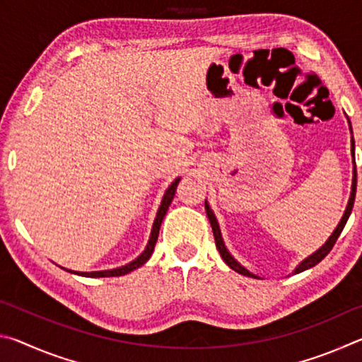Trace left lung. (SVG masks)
I'll list each match as a JSON object with an SVG mask.
<instances>
[{
  "label": "left lung",
  "instance_id": "8db88e82",
  "mask_svg": "<svg viewBox=\"0 0 362 362\" xmlns=\"http://www.w3.org/2000/svg\"><path fill=\"white\" fill-rule=\"evenodd\" d=\"M350 131H351V124H350ZM351 146H353L351 151H353V156H354V140H353V139H351ZM353 174H354V177H353L351 196H350V201H348L346 211H345V214H343V217H341V220H340L339 226H337L335 231L332 233V236L329 238L327 243L324 244V246H322L320 250H316V252H315L313 255H310L308 259H305L302 263H300V265L296 268V273L305 272V269H308V268H311V267L317 265V263H320V262L324 259V257H326V255L330 252V250H332L334 244L337 243V240H339L340 233H341V230H343V228H345V225H346V220H348V217H350L351 209H353V204H354V196H356V166H354ZM206 212H207V217H209V222H211V226H212V233H214V240H216V246H217V249H218L220 255H222L223 262H225L226 265H228L231 269H235V272H238V273H240V274H244V276L257 278L255 274L249 273L246 268L241 267L240 263H238V262H236L235 259H233V257L228 254V250H226L225 244H223L222 235H220V228H218V223H217V220H216V216H214L212 211H211V207H209V204H207V203H206Z\"/></svg>",
  "mask_w": 362,
  "mask_h": 362
}]
</instances>
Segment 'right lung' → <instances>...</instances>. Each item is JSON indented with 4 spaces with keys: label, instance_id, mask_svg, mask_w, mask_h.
<instances>
[{
    "label": "right lung",
    "instance_id": "add662e5",
    "mask_svg": "<svg viewBox=\"0 0 362 362\" xmlns=\"http://www.w3.org/2000/svg\"><path fill=\"white\" fill-rule=\"evenodd\" d=\"M180 179H177L175 182H173V185L168 188L166 194H164V198L161 201V206H159V211L156 214V218H155V223H153V230H151V236H150V241L146 244V249L144 250L142 254H140L136 260L127 263V265L121 267V268H116V269H105V272H90V273H76V272H71V273H76V274H81V276H88V278H108V276H122V274L134 272V269L142 267L144 263L150 259L151 254H153V249H155V244L158 241V235H159V226H161V222L164 216H166V212L169 209L170 203H173L175 192H177V185H179Z\"/></svg>",
    "mask_w": 362,
    "mask_h": 362
}]
</instances>
